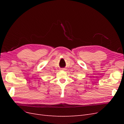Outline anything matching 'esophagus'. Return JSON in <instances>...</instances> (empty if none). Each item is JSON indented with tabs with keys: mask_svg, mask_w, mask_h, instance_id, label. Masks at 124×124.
I'll use <instances>...</instances> for the list:
<instances>
[{
	"mask_svg": "<svg viewBox=\"0 0 124 124\" xmlns=\"http://www.w3.org/2000/svg\"><path fill=\"white\" fill-rule=\"evenodd\" d=\"M62 70H65V69H62Z\"/></svg>",
	"mask_w": 124,
	"mask_h": 124,
	"instance_id": "34e87169",
	"label": "esophagus"
}]
</instances>
